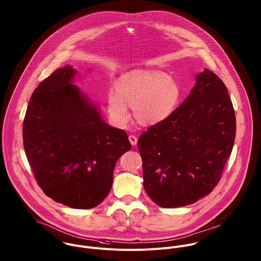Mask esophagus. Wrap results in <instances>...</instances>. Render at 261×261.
<instances>
[{
	"label": "esophagus",
	"mask_w": 261,
	"mask_h": 261,
	"mask_svg": "<svg viewBox=\"0 0 261 261\" xmlns=\"http://www.w3.org/2000/svg\"><path fill=\"white\" fill-rule=\"evenodd\" d=\"M137 137L136 136H134V135H130L129 136V141H130V143L133 145V146H135L136 144H137Z\"/></svg>",
	"instance_id": "obj_1"
}]
</instances>
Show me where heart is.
<instances>
[{
    "mask_svg": "<svg viewBox=\"0 0 261 261\" xmlns=\"http://www.w3.org/2000/svg\"><path fill=\"white\" fill-rule=\"evenodd\" d=\"M115 92L109 93L107 108L111 120L124 126L130 120L128 107L142 125L157 124L175 110L180 97L176 82L162 71L137 69L119 76Z\"/></svg>",
    "mask_w": 261,
    "mask_h": 261,
    "instance_id": "1",
    "label": "heart"
}]
</instances>
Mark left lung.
Instances as JSON below:
<instances>
[{
	"mask_svg": "<svg viewBox=\"0 0 261 261\" xmlns=\"http://www.w3.org/2000/svg\"><path fill=\"white\" fill-rule=\"evenodd\" d=\"M236 135V118L222 80L204 69L180 106L138 139L143 187L162 208L196 203L221 179Z\"/></svg>",
	"mask_w": 261,
	"mask_h": 261,
	"instance_id": "8db88e82",
	"label": "left lung"
}]
</instances>
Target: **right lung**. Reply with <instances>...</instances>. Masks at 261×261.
Instances as JSON below:
<instances>
[{
  "label": "right lung",
  "mask_w": 261,
  "mask_h": 261,
  "mask_svg": "<svg viewBox=\"0 0 261 261\" xmlns=\"http://www.w3.org/2000/svg\"><path fill=\"white\" fill-rule=\"evenodd\" d=\"M76 70L58 68L31 96L23 143L44 194L73 208H91L108 196L117 160L131 149L127 133L102 119L99 107L72 85Z\"/></svg>",
  "instance_id": "obj_1"
}]
</instances>
